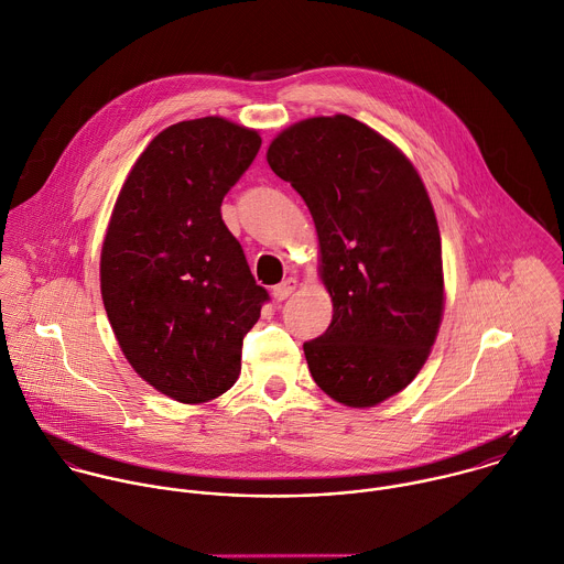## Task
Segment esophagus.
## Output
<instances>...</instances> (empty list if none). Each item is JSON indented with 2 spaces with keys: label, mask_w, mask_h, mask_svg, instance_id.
Segmentation results:
<instances>
[{
  "label": "esophagus",
  "mask_w": 564,
  "mask_h": 564,
  "mask_svg": "<svg viewBox=\"0 0 564 564\" xmlns=\"http://www.w3.org/2000/svg\"><path fill=\"white\" fill-rule=\"evenodd\" d=\"M295 289H297V280H295V278H289V280L280 282L278 286H273V300H275V302H284Z\"/></svg>",
  "instance_id": "34e87169"
}]
</instances>
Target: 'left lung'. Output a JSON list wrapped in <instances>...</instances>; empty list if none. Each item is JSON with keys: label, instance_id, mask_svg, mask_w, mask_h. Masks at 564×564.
I'll return each mask as SVG.
<instances>
[{"label": "left lung", "instance_id": "8db88e82", "mask_svg": "<svg viewBox=\"0 0 564 564\" xmlns=\"http://www.w3.org/2000/svg\"><path fill=\"white\" fill-rule=\"evenodd\" d=\"M267 161L313 216L333 300L326 333L304 344L308 370L330 399L372 408L419 375L443 317L425 185L397 145L346 115L286 128Z\"/></svg>", "mask_w": 564, "mask_h": 564}]
</instances>
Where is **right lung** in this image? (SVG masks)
<instances>
[{"instance_id":"right-lung-1","label":"right lung","mask_w":564,"mask_h":564,"mask_svg":"<svg viewBox=\"0 0 564 564\" xmlns=\"http://www.w3.org/2000/svg\"><path fill=\"white\" fill-rule=\"evenodd\" d=\"M260 145L223 117L170 126L134 163L106 231L101 295L117 341L181 403L236 383L242 339L269 300L220 214Z\"/></svg>"}]
</instances>
